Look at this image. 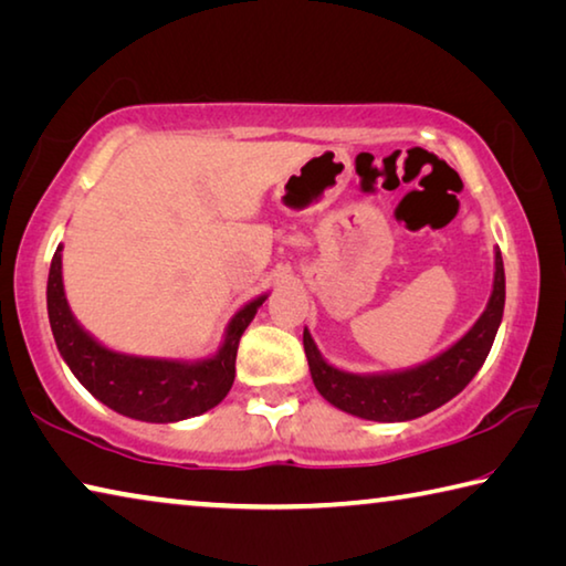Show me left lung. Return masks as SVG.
Wrapping results in <instances>:
<instances>
[{
    "mask_svg": "<svg viewBox=\"0 0 566 566\" xmlns=\"http://www.w3.org/2000/svg\"><path fill=\"white\" fill-rule=\"evenodd\" d=\"M504 314V262L494 252L492 294L479 319L459 337L452 347L434 354L432 359L407 369L391 371H347L329 364L314 344L310 329H304V352L310 361L312 381L319 395L352 417L369 421H409L429 415L457 397L490 354L496 329Z\"/></svg>",
    "mask_w": 566,
    "mask_h": 566,
    "instance_id": "obj_1",
    "label": "left lung"
}]
</instances>
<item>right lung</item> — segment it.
<instances>
[{"mask_svg": "<svg viewBox=\"0 0 566 566\" xmlns=\"http://www.w3.org/2000/svg\"><path fill=\"white\" fill-rule=\"evenodd\" d=\"M62 244L56 247L46 280V312L66 367L102 405L151 424L191 419L214 409L234 385L239 339L270 294L254 296L229 319L224 339L205 359H161L114 352L92 337L70 310L62 280Z\"/></svg>", "mask_w": 566, "mask_h": 566, "instance_id": "right-lung-1", "label": "right lung"}]
</instances>
